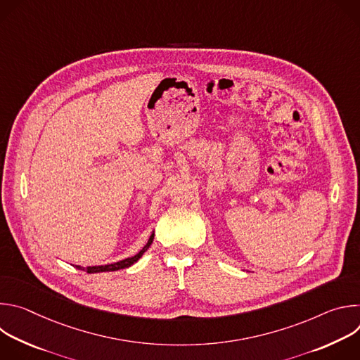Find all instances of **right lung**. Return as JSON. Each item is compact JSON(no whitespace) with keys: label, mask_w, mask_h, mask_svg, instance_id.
<instances>
[{"label":"right lung","mask_w":360,"mask_h":360,"mask_svg":"<svg viewBox=\"0 0 360 360\" xmlns=\"http://www.w3.org/2000/svg\"><path fill=\"white\" fill-rule=\"evenodd\" d=\"M152 240H153V233L149 236V239H148V242H146V245L136 253V255H134V256H131V258H127V259H122V261H118V262H115V264H108V265H99V266H88L86 269H84V268H81V266H75L77 269H81V271H86L88 274H96V272H112V271H120V269H125V268H128V266H131V265H134L141 256L148 250V248L150 246V243H152Z\"/></svg>","instance_id":"add662e5"}]
</instances>
